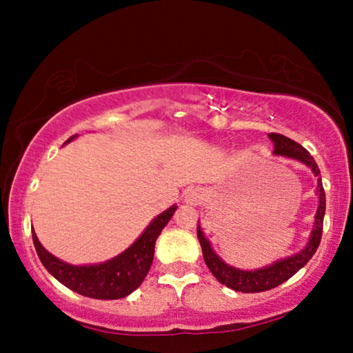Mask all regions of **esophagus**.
I'll return each mask as SVG.
<instances>
[{
	"instance_id": "obj_1",
	"label": "esophagus",
	"mask_w": 353,
	"mask_h": 353,
	"mask_svg": "<svg viewBox=\"0 0 353 353\" xmlns=\"http://www.w3.org/2000/svg\"><path fill=\"white\" fill-rule=\"evenodd\" d=\"M204 201V191L201 188H191V190L186 191L185 194V202L190 205H199Z\"/></svg>"
}]
</instances>
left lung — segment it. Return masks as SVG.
Wrapping results in <instances>:
<instances>
[{"mask_svg":"<svg viewBox=\"0 0 353 353\" xmlns=\"http://www.w3.org/2000/svg\"><path fill=\"white\" fill-rule=\"evenodd\" d=\"M268 138L272 139L274 144V156H283L288 159H294V161L302 162L303 165H307L313 172V175L316 176V194H318V209L315 214V221H313V228L308 238V243L302 250H299L297 254L289 255V257L279 259L276 262L267 265L263 268L257 270H241L236 267H231L226 262H223L219 255L215 254V250L212 249L209 239L204 236L201 225H197V239H199L202 255H204L205 265L209 267L212 274L219 279L221 284H225L226 288L233 289L238 292H263L268 289H273L288 281L289 278L294 276L299 270L305 267L308 260L313 257V254L316 252L318 245L321 241L323 233V219H325V210H326V196L325 190H323L320 168H318L315 159L310 156V152L305 148H302L301 144L292 141L291 138L284 137V134L278 133H270Z\"/></svg>","mask_w":353,"mask_h":353,"instance_id":"8db88e82","label":"left lung"}]
</instances>
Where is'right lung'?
Instances as JSON below:
<instances>
[{"mask_svg": "<svg viewBox=\"0 0 353 353\" xmlns=\"http://www.w3.org/2000/svg\"><path fill=\"white\" fill-rule=\"evenodd\" d=\"M75 138L77 134L67 139V143ZM175 210L176 205H172L159 214L128 249L103 263L70 265L48 252L38 241L35 231H32V238L43 267L57 281L85 297L114 301V299L127 297L134 289L141 286L152 265L154 248L159 234L170 221Z\"/></svg>", "mask_w": 353, "mask_h": 353, "instance_id": "1", "label": "right lung"}]
</instances>
